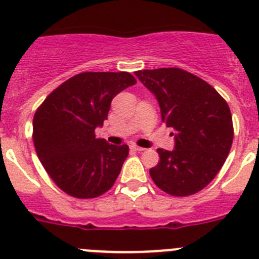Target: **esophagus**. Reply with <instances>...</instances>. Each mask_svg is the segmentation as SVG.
Instances as JSON below:
<instances>
[{
	"label": "esophagus",
	"mask_w": 259,
	"mask_h": 259,
	"mask_svg": "<svg viewBox=\"0 0 259 259\" xmlns=\"http://www.w3.org/2000/svg\"><path fill=\"white\" fill-rule=\"evenodd\" d=\"M131 149L135 150V152H144V148H141V146H137V145H131Z\"/></svg>",
	"instance_id": "obj_1"
}]
</instances>
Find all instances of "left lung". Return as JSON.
Returning a JSON list of instances; mask_svg holds the SVG:
<instances>
[{
	"instance_id": "8db88e82",
	"label": "left lung",
	"mask_w": 259,
	"mask_h": 259,
	"mask_svg": "<svg viewBox=\"0 0 259 259\" xmlns=\"http://www.w3.org/2000/svg\"><path fill=\"white\" fill-rule=\"evenodd\" d=\"M135 74L158 100L162 122L175 131V149L157 150L159 162L149 171L153 182L176 197L197 193L219 172L232 146L228 104L205 80L182 68Z\"/></svg>"
}]
</instances>
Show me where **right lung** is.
Returning a JSON list of instances; mask_svg holds the SVG:
<instances>
[{
  "label": "right lung",
  "instance_id": "right-lung-1",
  "mask_svg": "<svg viewBox=\"0 0 259 259\" xmlns=\"http://www.w3.org/2000/svg\"><path fill=\"white\" fill-rule=\"evenodd\" d=\"M136 84L130 72H81L66 80L37 107L33 144L48 175L75 198H95L109 191L122 170L128 145L97 139L111 100Z\"/></svg>",
  "mask_w": 259,
  "mask_h": 259
}]
</instances>
